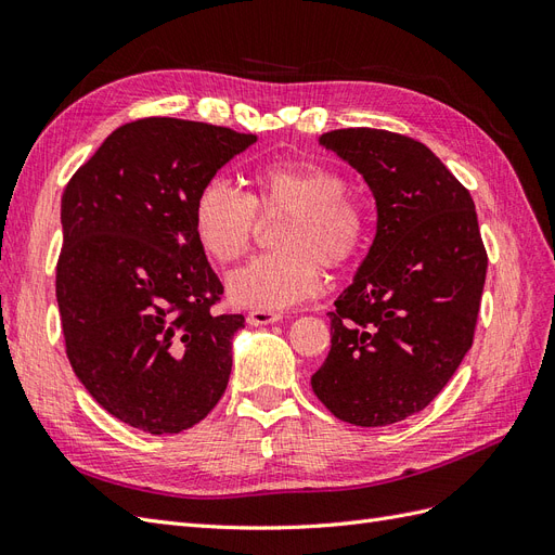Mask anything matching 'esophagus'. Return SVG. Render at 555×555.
<instances>
[{
    "instance_id": "1",
    "label": "esophagus",
    "mask_w": 555,
    "mask_h": 555,
    "mask_svg": "<svg viewBox=\"0 0 555 555\" xmlns=\"http://www.w3.org/2000/svg\"><path fill=\"white\" fill-rule=\"evenodd\" d=\"M282 314L280 312H271V310H251L247 314V324L249 326H268V324H275L280 322Z\"/></svg>"
}]
</instances>
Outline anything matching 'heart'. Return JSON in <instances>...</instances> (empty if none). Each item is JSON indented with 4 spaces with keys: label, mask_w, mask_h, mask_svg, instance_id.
<instances>
[{
    "label": "heart",
    "mask_w": 555,
    "mask_h": 555,
    "mask_svg": "<svg viewBox=\"0 0 555 555\" xmlns=\"http://www.w3.org/2000/svg\"><path fill=\"white\" fill-rule=\"evenodd\" d=\"M257 212H287L275 233L280 251L247 261L227 278L229 298L251 310H287L322 289V261L331 268L354 259L367 217L345 194V178L322 162H268L249 171V192L210 180L192 206L198 247L217 263L241 259L257 229Z\"/></svg>",
    "instance_id": "heart-1"
}]
</instances>
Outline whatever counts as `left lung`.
Masks as SVG:
<instances>
[{
  "instance_id": "obj_1",
  "label": "left lung",
  "mask_w": 555,
  "mask_h": 555,
  "mask_svg": "<svg viewBox=\"0 0 555 555\" xmlns=\"http://www.w3.org/2000/svg\"><path fill=\"white\" fill-rule=\"evenodd\" d=\"M319 143L363 176L377 231L328 312L312 391L347 424L389 426L422 412L473 347L489 257L473 196L424 143L365 127Z\"/></svg>"
}]
</instances>
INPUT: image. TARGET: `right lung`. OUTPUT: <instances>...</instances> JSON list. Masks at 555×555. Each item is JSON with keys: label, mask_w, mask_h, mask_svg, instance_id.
I'll list each match as a JSON object with an SVG mask.
<instances>
[{"label": "right lung", "mask_w": 555, "mask_h": 555, "mask_svg": "<svg viewBox=\"0 0 555 555\" xmlns=\"http://www.w3.org/2000/svg\"><path fill=\"white\" fill-rule=\"evenodd\" d=\"M238 133L176 117L117 127L62 194L57 306L66 357L108 414L188 430L222 398L243 314H215L224 287L198 247V190L245 147Z\"/></svg>", "instance_id": "add662e5"}]
</instances>
